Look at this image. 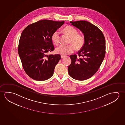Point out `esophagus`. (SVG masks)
Wrapping results in <instances>:
<instances>
[{"label":"esophagus","instance_id":"esophagus-1","mask_svg":"<svg viewBox=\"0 0 125 125\" xmlns=\"http://www.w3.org/2000/svg\"><path fill=\"white\" fill-rule=\"evenodd\" d=\"M61 58H64V57H65V55H61Z\"/></svg>","mask_w":125,"mask_h":125}]
</instances>
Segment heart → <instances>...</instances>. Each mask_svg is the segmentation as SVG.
I'll list each match as a JSON object with an SVG mask.
<instances>
[{
	"label": "heart",
	"instance_id": "b5f03b06",
	"mask_svg": "<svg viewBox=\"0 0 125 125\" xmlns=\"http://www.w3.org/2000/svg\"><path fill=\"white\" fill-rule=\"evenodd\" d=\"M63 30L67 35L71 37L70 42L73 45L60 44L55 49L56 52L57 54L63 55L68 54L74 52L75 46L77 49H80L83 47L84 44V37L82 35L78 34V31L76 29L71 26H67L63 29ZM60 38V32L58 30H56L52 34V40L54 44L57 45L59 43Z\"/></svg>",
	"mask_w": 125,
	"mask_h": 125
}]
</instances>
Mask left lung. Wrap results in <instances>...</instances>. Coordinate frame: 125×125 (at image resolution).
Instances as JSON below:
<instances>
[{
    "label": "left lung",
    "instance_id": "8db88e82",
    "mask_svg": "<svg viewBox=\"0 0 125 125\" xmlns=\"http://www.w3.org/2000/svg\"><path fill=\"white\" fill-rule=\"evenodd\" d=\"M84 35V44L77 54L70 55L68 66L70 76L78 81L92 77L97 71L106 54V41L102 31L88 21H70Z\"/></svg>",
    "mask_w": 125,
    "mask_h": 125
}]
</instances>
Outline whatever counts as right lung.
Segmentation results:
<instances>
[{
	"mask_svg": "<svg viewBox=\"0 0 125 125\" xmlns=\"http://www.w3.org/2000/svg\"><path fill=\"white\" fill-rule=\"evenodd\" d=\"M64 21L41 20L27 26L21 33L18 52L23 69L29 77L38 81H45L54 74L61 57L60 54L47 55L54 51L52 34Z\"/></svg>",
	"mask_w": 125,
	"mask_h": 125,
	"instance_id": "right-lung-1",
	"label": "right lung"
}]
</instances>
